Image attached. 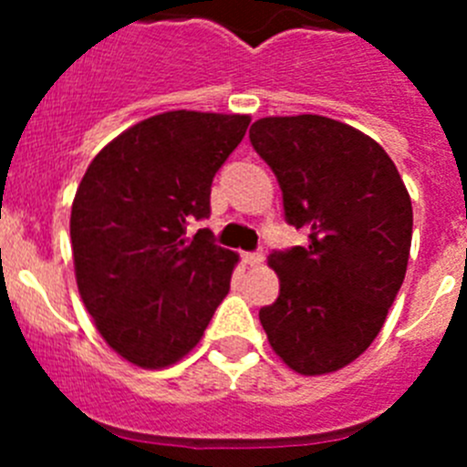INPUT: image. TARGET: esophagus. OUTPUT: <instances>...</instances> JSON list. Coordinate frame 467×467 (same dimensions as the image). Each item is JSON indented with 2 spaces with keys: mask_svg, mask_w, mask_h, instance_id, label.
Instances as JSON below:
<instances>
[{
  "mask_svg": "<svg viewBox=\"0 0 467 467\" xmlns=\"http://www.w3.org/2000/svg\"><path fill=\"white\" fill-rule=\"evenodd\" d=\"M243 262L247 264V266H259V264L264 262V253H243Z\"/></svg>",
  "mask_w": 467,
  "mask_h": 467,
  "instance_id": "esophagus-1",
  "label": "esophagus"
}]
</instances>
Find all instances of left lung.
<instances>
[{"mask_svg":"<svg viewBox=\"0 0 467 467\" xmlns=\"http://www.w3.org/2000/svg\"><path fill=\"white\" fill-rule=\"evenodd\" d=\"M250 142L278 177L285 222L308 234L269 257L280 295L262 327L295 372H337L369 348L398 296L411 198L381 144L334 119H259Z\"/></svg>","mask_w":467,"mask_h":467,"instance_id":"1","label":"left lung"}]
</instances>
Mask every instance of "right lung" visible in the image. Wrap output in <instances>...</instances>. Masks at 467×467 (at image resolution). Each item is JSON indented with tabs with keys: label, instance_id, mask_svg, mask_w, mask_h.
I'll use <instances>...</instances> for the list:
<instances>
[{
	"label": "right lung",
	"instance_id": "obj_1",
	"mask_svg": "<svg viewBox=\"0 0 467 467\" xmlns=\"http://www.w3.org/2000/svg\"><path fill=\"white\" fill-rule=\"evenodd\" d=\"M245 114L166 111L90 161L72 203L74 271L102 339L144 369L184 358L229 292L238 254L192 220L210 214L214 172L241 144Z\"/></svg>",
	"mask_w": 467,
	"mask_h": 467
}]
</instances>
